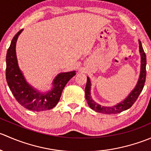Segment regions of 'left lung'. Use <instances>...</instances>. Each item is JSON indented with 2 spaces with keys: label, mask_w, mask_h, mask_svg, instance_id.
Masks as SVG:
<instances>
[{
  "label": "left lung",
  "mask_w": 151,
  "mask_h": 151,
  "mask_svg": "<svg viewBox=\"0 0 151 151\" xmlns=\"http://www.w3.org/2000/svg\"><path fill=\"white\" fill-rule=\"evenodd\" d=\"M139 52L141 54V72L139 76V81L137 85L135 87L134 91L129 94V96L120 104L112 106V107H107V106H101V105L96 104L94 101H93L91 97V81L89 77L87 78V83L85 86V99H86L88 104L91 109L95 110L96 112H100V113L106 114V115H113V114L119 113L123 111L129 109L131 106L134 104L137 98L139 97V94L141 93L143 88H144L145 83L146 79V55L143 50L142 46L140 41H139Z\"/></svg>",
  "instance_id": "left-lung-1"
}]
</instances>
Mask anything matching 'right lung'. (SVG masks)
I'll return each mask as SVG.
<instances>
[{
    "label": "right lung",
    "instance_id": "right-lung-1",
    "mask_svg": "<svg viewBox=\"0 0 151 151\" xmlns=\"http://www.w3.org/2000/svg\"><path fill=\"white\" fill-rule=\"evenodd\" d=\"M22 30L21 29L14 36L7 51L6 68L7 83L17 101L25 108L37 112L50 109L58 104L63 88L76 73L71 71L59 74L53 82L52 91L47 93H40L33 90L24 79L17 61L15 47L17 39Z\"/></svg>",
    "mask_w": 151,
    "mask_h": 151
}]
</instances>
